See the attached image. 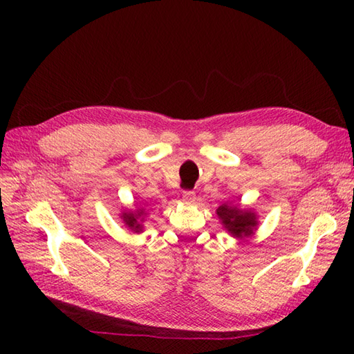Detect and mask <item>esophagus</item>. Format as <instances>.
Segmentation results:
<instances>
[{
    "mask_svg": "<svg viewBox=\"0 0 354 354\" xmlns=\"http://www.w3.org/2000/svg\"><path fill=\"white\" fill-rule=\"evenodd\" d=\"M183 201L184 204H194V201H196V194H194V192H184L183 193Z\"/></svg>",
    "mask_w": 354,
    "mask_h": 354,
    "instance_id": "34e87169",
    "label": "esophagus"
}]
</instances>
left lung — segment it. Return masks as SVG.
<instances>
[{
  "mask_svg": "<svg viewBox=\"0 0 354 354\" xmlns=\"http://www.w3.org/2000/svg\"><path fill=\"white\" fill-rule=\"evenodd\" d=\"M217 216L231 236L237 239L248 237L254 234V230L257 228V216L251 209H242L237 205L222 204L216 209Z\"/></svg>",
  "mask_w": 354,
  "mask_h": 354,
  "instance_id": "obj_1",
  "label": "left lung"
}]
</instances>
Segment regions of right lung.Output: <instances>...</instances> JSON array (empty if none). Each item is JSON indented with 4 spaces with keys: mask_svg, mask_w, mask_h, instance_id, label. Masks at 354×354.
<instances>
[{
    "mask_svg": "<svg viewBox=\"0 0 354 354\" xmlns=\"http://www.w3.org/2000/svg\"><path fill=\"white\" fill-rule=\"evenodd\" d=\"M145 216H146L145 208H137L135 212H132V209H124V212L120 214L123 223L133 232L142 231V219H145Z\"/></svg>",
    "mask_w": 354,
    "mask_h": 354,
    "instance_id": "right-lung-1",
    "label": "right lung"
}]
</instances>
